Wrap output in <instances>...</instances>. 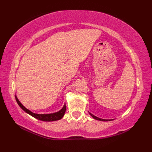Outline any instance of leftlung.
<instances>
[{
    "label": "left lung",
    "mask_w": 152,
    "mask_h": 152,
    "mask_svg": "<svg viewBox=\"0 0 152 152\" xmlns=\"http://www.w3.org/2000/svg\"><path fill=\"white\" fill-rule=\"evenodd\" d=\"M89 114L91 115L92 117L94 118V119H96V120H99V121H111L112 119H101V118H97V117H96V116H95L94 115H93L92 114H91V113L90 112H89Z\"/></svg>",
    "instance_id": "obj_1"
}]
</instances>
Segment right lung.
<instances>
[{
  "instance_id": "right-lung-1",
  "label": "right lung",
  "mask_w": 152,
  "mask_h": 152,
  "mask_svg": "<svg viewBox=\"0 0 152 152\" xmlns=\"http://www.w3.org/2000/svg\"><path fill=\"white\" fill-rule=\"evenodd\" d=\"M15 100L16 101H17L18 105L20 106L22 110H23L25 112L31 115V116H33V117H34V118L39 119V120H41V121H53L59 120V119H61L63 117V115L64 114V113H65L66 109V105L64 104L63 108L57 112H55V113H53V114H34V113L30 111L29 110H28L25 108V106L23 105L20 102H19V101L16 96H15Z\"/></svg>"
}]
</instances>
